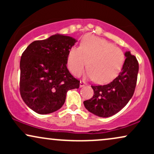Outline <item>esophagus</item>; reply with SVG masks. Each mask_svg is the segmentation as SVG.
<instances>
[{
    "mask_svg": "<svg viewBox=\"0 0 154 154\" xmlns=\"http://www.w3.org/2000/svg\"><path fill=\"white\" fill-rule=\"evenodd\" d=\"M85 85H87V84H86V82H84V81H80V82H79V86H80L81 88L84 87Z\"/></svg>",
    "mask_w": 154,
    "mask_h": 154,
    "instance_id": "obj_1",
    "label": "esophagus"
}]
</instances>
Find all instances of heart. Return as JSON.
Wrapping results in <instances>:
<instances>
[{"instance_id": "b5f03b06", "label": "heart", "mask_w": 154, "mask_h": 154, "mask_svg": "<svg viewBox=\"0 0 154 154\" xmlns=\"http://www.w3.org/2000/svg\"><path fill=\"white\" fill-rule=\"evenodd\" d=\"M124 61L125 55L119 48L91 35L82 39L79 48H72L67 57V65L74 75H82L88 64V77L98 83L115 78Z\"/></svg>"}]
</instances>
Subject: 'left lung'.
I'll return each mask as SVG.
<instances>
[{"instance_id": "obj_1", "label": "left lung", "mask_w": 154, "mask_h": 154, "mask_svg": "<svg viewBox=\"0 0 154 154\" xmlns=\"http://www.w3.org/2000/svg\"><path fill=\"white\" fill-rule=\"evenodd\" d=\"M122 71L112 82L104 85H91L94 95L83 102L90 112L100 117H109L123 109L131 99L137 83L139 65L130 51L125 54Z\"/></svg>"}]
</instances>
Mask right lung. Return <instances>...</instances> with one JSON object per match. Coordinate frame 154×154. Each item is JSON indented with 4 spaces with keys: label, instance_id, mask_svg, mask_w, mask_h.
<instances>
[{
    "label": "right lung",
    "instance_id": "add662e5",
    "mask_svg": "<svg viewBox=\"0 0 154 154\" xmlns=\"http://www.w3.org/2000/svg\"><path fill=\"white\" fill-rule=\"evenodd\" d=\"M77 40L56 34L28 45L20 60V94L32 110L47 114L59 110L67 91L79 88V81L66 67L67 57Z\"/></svg>",
    "mask_w": 154,
    "mask_h": 154
}]
</instances>
